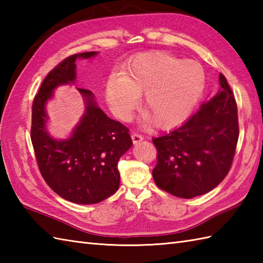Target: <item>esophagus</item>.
<instances>
[{
    "instance_id": "esophagus-1",
    "label": "esophagus",
    "mask_w": 263,
    "mask_h": 263,
    "mask_svg": "<svg viewBox=\"0 0 263 263\" xmlns=\"http://www.w3.org/2000/svg\"><path fill=\"white\" fill-rule=\"evenodd\" d=\"M131 138H132V141H133V143H135V144L139 143V142L143 140V137L141 135H139V133H132Z\"/></svg>"
}]
</instances>
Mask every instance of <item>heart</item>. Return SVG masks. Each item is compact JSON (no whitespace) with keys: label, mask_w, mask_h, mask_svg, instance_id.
<instances>
[{"label":"heart","mask_w":263,"mask_h":263,"mask_svg":"<svg viewBox=\"0 0 263 263\" xmlns=\"http://www.w3.org/2000/svg\"><path fill=\"white\" fill-rule=\"evenodd\" d=\"M205 85L204 70L195 61H184L168 52L139 54L111 76L106 98L114 114L127 120L144 92V122L168 130L185 121L197 105Z\"/></svg>","instance_id":"obj_1"}]
</instances>
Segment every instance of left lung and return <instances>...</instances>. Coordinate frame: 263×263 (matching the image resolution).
Segmentation results:
<instances>
[{
  "label": "left lung",
  "instance_id": "obj_1",
  "mask_svg": "<svg viewBox=\"0 0 263 263\" xmlns=\"http://www.w3.org/2000/svg\"><path fill=\"white\" fill-rule=\"evenodd\" d=\"M220 91L180 127L153 139L156 185L190 199L211 191L231 170L238 140L237 105L224 74Z\"/></svg>",
  "mask_w": 263,
  "mask_h": 263
}]
</instances>
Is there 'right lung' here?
<instances>
[{
    "instance_id": "right-lung-1",
    "label": "right lung",
    "mask_w": 263,
    "mask_h": 263,
    "mask_svg": "<svg viewBox=\"0 0 263 263\" xmlns=\"http://www.w3.org/2000/svg\"><path fill=\"white\" fill-rule=\"evenodd\" d=\"M96 52L70 55L48 72L32 103L30 137L39 172L61 198L79 204L98 203L114 194L120 185L117 161L132 146L128 128L109 119L88 89L78 88L85 97L86 113L68 140L48 136L45 103L58 86L73 83L77 59Z\"/></svg>"
}]
</instances>
